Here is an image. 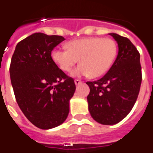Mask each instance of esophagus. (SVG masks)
I'll return each mask as SVG.
<instances>
[{
    "label": "esophagus",
    "mask_w": 153,
    "mask_h": 153,
    "mask_svg": "<svg viewBox=\"0 0 153 153\" xmlns=\"http://www.w3.org/2000/svg\"><path fill=\"white\" fill-rule=\"evenodd\" d=\"M82 82L81 80H79V79H75V80H74V83H75V85H79Z\"/></svg>",
    "instance_id": "1"
}]
</instances>
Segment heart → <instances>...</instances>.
Returning <instances> with one entry per match:
<instances>
[{
  "label": "heart",
  "instance_id": "1",
  "mask_svg": "<svg viewBox=\"0 0 153 153\" xmlns=\"http://www.w3.org/2000/svg\"><path fill=\"white\" fill-rule=\"evenodd\" d=\"M66 47L67 50H53L51 57L59 68L65 72L70 71L79 59L80 65L71 73L76 77L102 76L113 65L117 52L115 41L98 36L71 40Z\"/></svg>",
  "mask_w": 153,
  "mask_h": 153
}]
</instances>
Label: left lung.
I'll list each match as a JSON object with an SVG mask.
<instances>
[{
  "instance_id": "obj_1",
  "label": "left lung",
  "mask_w": 153,
  "mask_h": 153,
  "mask_svg": "<svg viewBox=\"0 0 153 153\" xmlns=\"http://www.w3.org/2000/svg\"><path fill=\"white\" fill-rule=\"evenodd\" d=\"M118 44L116 60L104 76L87 82L88 110L96 121L105 125L117 124L135 103L142 83L140 53L128 38L110 33Z\"/></svg>"
}]
</instances>
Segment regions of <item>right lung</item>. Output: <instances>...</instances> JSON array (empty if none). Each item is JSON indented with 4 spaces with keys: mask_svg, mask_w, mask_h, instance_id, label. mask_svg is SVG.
<instances>
[{
    "mask_svg": "<svg viewBox=\"0 0 153 153\" xmlns=\"http://www.w3.org/2000/svg\"><path fill=\"white\" fill-rule=\"evenodd\" d=\"M61 36L36 33L15 47L10 77L18 105L26 118L41 129L59 126L67 119L69 100L75 91L74 79L59 68L51 57Z\"/></svg>",
    "mask_w": 153,
    "mask_h": 153,
    "instance_id": "obj_1",
    "label": "right lung"
}]
</instances>
